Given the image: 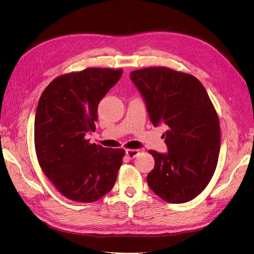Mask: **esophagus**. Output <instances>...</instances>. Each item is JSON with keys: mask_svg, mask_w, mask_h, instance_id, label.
<instances>
[{"mask_svg": "<svg viewBox=\"0 0 254 254\" xmlns=\"http://www.w3.org/2000/svg\"><path fill=\"white\" fill-rule=\"evenodd\" d=\"M139 153H140V150L137 149H126V155L129 159H134L135 157H137Z\"/></svg>", "mask_w": 254, "mask_h": 254, "instance_id": "esophagus-1", "label": "esophagus"}]
</instances>
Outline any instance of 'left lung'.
<instances>
[{
	"instance_id": "left-lung-1",
	"label": "left lung",
	"mask_w": 254,
	"mask_h": 254,
	"mask_svg": "<svg viewBox=\"0 0 254 254\" xmlns=\"http://www.w3.org/2000/svg\"><path fill=\"white\" fill-rule=\"evenodd\" d=\"M153 126L166 125L167 152L148 150L155 167L147 175L153 193L170 203H184L209 184L217 165L220 130L217 113L202 83L168 67L130 73Z\"/></svg>"
}]
</instances>
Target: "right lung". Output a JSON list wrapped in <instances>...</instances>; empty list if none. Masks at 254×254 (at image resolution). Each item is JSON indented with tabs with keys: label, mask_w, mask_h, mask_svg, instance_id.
I'll return each mask as SVG.
<instances>
[{
	"label": "right lung",
	"mask_w": 254,
	"mask_h": 254,
	"mask_svg": "<svg viewBox=\"0 0 254 254\" xmlns=\"http://www.w3.org/2000/svg\"><path fill=\"white\" fill-rule=\"evenodd\" d=\"M123 71L89 67L45 88L35 117V148L43 173L64 197L94 202L114 187L124 149L90 144L97 107Z\"/></svg>",
	"instance_id": "1"
}]
</instances>
